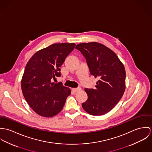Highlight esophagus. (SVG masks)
I'll return each instance as SVG.
<instances>
[{
	"label": "esophagus",
	"mask_w": 152,
	"mask_h": 152,
	"mask_svg": "<svg viewBox=\"0 0 152 152\" xmlns=\"http://www.w3.org/2000/svg\"><path fill=\"white\" fill-rule=\"evenodd\" d=\"M80 90H81V88L80 87H77V88H72V91L75 93L76 92H77V91H79Z\"/></svg>",
	"instance_id": "34e87169"
}]
</instances>
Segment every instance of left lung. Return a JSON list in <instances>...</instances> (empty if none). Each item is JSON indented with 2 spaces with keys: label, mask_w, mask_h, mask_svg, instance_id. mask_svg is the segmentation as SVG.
Wrapping results in <instances>:
<instances>
[{
  "label": "left lung",
  "mask_w": 152,
  "mask_h": 152,
  "mask_svg": "<svg viewBox=\"0 0 152 152\" xmlns=\"http://www.w3.org/2000/svg\"><path fill=\"white\" fill-rule=\"evenodd\" d=\"M75 48L86 58L90 74L99 78L95 89L85 88L88 99L82 107L90 115H104L115 107L124 93V66L113 51L100 43H81Z\"/></svg>",
  "instance_id": "8db88e82"
}]
</instances>
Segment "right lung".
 <instances>
[{
  "mask_svg": "<svg viewBox=\"0 0 152 152\" xmlns=\"http://www.w3.org/2000/svg\"><path fill=\"white\" fill-rule=\"evenodd\" d=\"M75 43L53 44L37 52L29 60L21 79L23 96L38 115L52 117L63 108L70 89L52 80L60 77V67L73 50Z\"/></svg>",
  "mask_w": 152,
  "mask_h": 152,
  "instance_id": "right-lung-1",
  "label": "right lung"
}]
</instances>
